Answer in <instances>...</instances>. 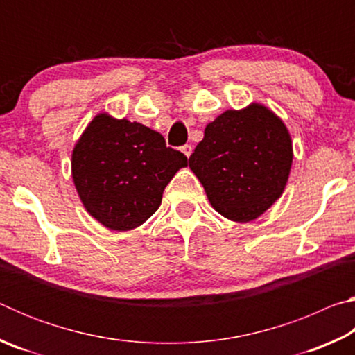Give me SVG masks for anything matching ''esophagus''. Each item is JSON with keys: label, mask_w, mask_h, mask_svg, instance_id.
<instances>
[{"label": "esophagus", "mask_w": 355, "mask_h": 355, "mask_svg": "<svg viewBox=\"0 0 355 355\" xmlns=\"http://www.w3.org/2000/svg\"><path fill=\"white\" fill-rule=\"evenodd\" d=\"M182 152H183V153L189 158L191 153H192V147L189 146V144H186V146H183V147H182Z\"/></svg>", "instance_id": "esophagus-1"}]
</instances>
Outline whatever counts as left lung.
Here are the masks:
<instances>
[{
    "instance_id": "obj_1",
    "label": "left lung",
    "mask_w": 355,
    "mask_h": 355,
    "mask_svg": "<svg viewBox=\"0 0 355 355\" xmlns=\"http://www.w3.org/2000/svg\"><path fill=\"white\" fill-rule=\"evenodd\" d=\"M291 163V137L284 122L257 103L216 117L189 156L211 207L236 222L257 219L279 199Z\"/></svg>"
}]
</instances>
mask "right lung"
<instances>
[{"instance_id":"obj_1","label":"right lung","mask_w":355,"mask_h":355,"mask_svg":"<svg viewBox=\"0 0 355 355\" xmlns=\"http://www.w3.org/2000/svg\"><path fill=\"white\" fill-rule=\"evenodd\" d=\"M188 158L142 123L100 114L71 155V173L89 214L111 230L146 222L161 205L167 183Z\"/></svg>"}]
</instances>
